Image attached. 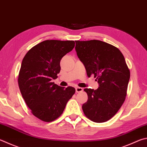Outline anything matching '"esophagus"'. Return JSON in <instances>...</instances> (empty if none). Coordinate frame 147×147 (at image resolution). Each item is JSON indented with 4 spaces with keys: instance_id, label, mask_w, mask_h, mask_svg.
Masks as SVG:
<instances>
[{
    "instance_id": "34e87169",
    "label": "esophagus",
    "mask_w": 147,
    "mask_h": 147,
    "mask_svg": "<svg viewBox=\"0 0 147 147\" xmlns=\"http://www.w3.org/2000/svg\"><path fill=\"white\" fill-rule=\"evenodd\" d=\"M82 91H83V88L79 87H76V92H80Z\"/></svg>"
}]
</instances>
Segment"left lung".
I'll return each instance as SVG.
<instances>
[{
    "mask_svg": "<svg viewBox=\"0 0 147 147\" xmlns=\"http://www.w3.org/2000/svg\"><path fill=\"white\" fill-rule=\"evenodd\" d=\"M75 42L77 55L88 77L94 75L99 84L96 90L84 89L88 100L83 104V111L92 121L105 122L115 115L125 100L130 70L121 52L113 45L97 40Z\"/></svg>",
    "mask_w": 147,
    "mask_h": 147,
    "instance_id": "obj_1",
    "label": "left lung"
}]
</instances>
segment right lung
Returning a JSON list of instances; mask_svg holds the SVG:
<instances>
[{"label":"right lung","mask_w":147,"mask_h":147,"mask_svg":"<svg viewBox=\"0 0 147 147\" xmlns=\"http://www.w3.org/2000/svg\"><path fill=\"white\" fill-rule=\"evenodd\" d=\"M75 46L73 40H47L33 47L24 57L18 78L21 94L32 114L46 122L57 119L75 93L73 87L58 86L60 60Z\"/></svg>","instance_id":"right-lung-1"}]
</instances>
